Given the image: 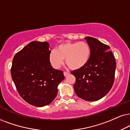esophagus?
<instances>
[{"mask_svg": "<svg viewBox=\"0 0 130 130\" xmlns=\"http://www.w3.org/2000/svg\"><path fill=\"white\" fill-rule=\"evenodd\" d=\"M63 74H64V76L67 77V75H68L69 74H70V73H68V72H63Z\"/></svg>", "mask_w": 130, "mask_h": 130, "instance_id": "34e87169", "label": "esophagus"}]
</instances>
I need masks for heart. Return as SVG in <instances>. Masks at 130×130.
<instances>
[{"mask_svg": "<svg viewBox=\"0 0 130 130\" xmlns=\"http://www.w3.org/2000/svg\"><path fill=\"white\" fill-rule=\"evenodd\" d=\"M91 47L86 42H66L57 46L49 55V61L55 69H59L65 63L73 70L83 68L91 56Z\"/></svg>", "mask_w": 130, "mask_h": 130, "instance_id": "heart-1", "label": "heart"}]
</instances>
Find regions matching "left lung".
I'll return each instance as SVG.
<instances>
[{"label": "left lung", "mask_w": 130, "mask_h": 130, "mask_svg": "<svg viewBox=\"0 0 130 130\" xmlns=\"http://www.w3.org/2000/svg\"><path fill=\"white\" fill-rule=\"evenodd\" d=\"M91 47V56L83 68L71 72L75 77L74 89L78 97L88 101L101 99L114 82L116 61L109 45L94 38H85Z\"/></svg>", "instance_id": "obj_1"}]
</instances>
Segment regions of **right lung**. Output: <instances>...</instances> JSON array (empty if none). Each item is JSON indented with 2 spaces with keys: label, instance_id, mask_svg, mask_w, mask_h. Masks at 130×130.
Returning a JSON list of instances; mask_svg holds the SVG:
<instances>
[{
  "label": "right lung",
  "instance_id": "obj_1",
  "mask_svg": "<svg viewBox=\"0 0 130 130\" xmlns=\"http://www.w3.org/2000/svg\"><path fill=\"white\" fill-rule=\"evenodd\" d=\"M48 42L32 41L16 53L11 73L17 91L29 104L44 107L57 94V86L65 77L49 61Z\"/></svg>",
  "mask_w": 130,
  "mask_h": 130
}]
</instances>
